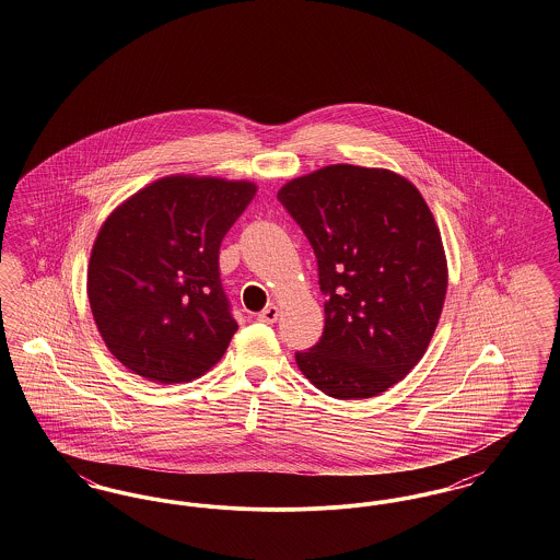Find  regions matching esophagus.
<instances>
[{"label":"esophagus","instance_id":"esophagus-1","mask_svg":"<svg viewBox=\"0 0 560 560\" xmlns=\"http://www.w3.org/2000/svg\"><path fill=\"white\" fill-rule=\"evenodd\" d=\"M277 317H279V308H277L275 304H270V306H267V308L258 315V320H260V323H275Z\"/></svg>","mask_w":560,"mask_h":560}]
</instances>
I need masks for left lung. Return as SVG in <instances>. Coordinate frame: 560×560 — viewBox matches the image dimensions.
<instances>
[{"instance_id":"1","label":"left lung","mask_w":560,"mask_h":560,"mask_svg":"<svg viewBox=\"0 0 560 560\" xmlns=\"http://www.w3.org/2000/svg\"><path fill=\"white\" fill-rule=\"evenodd\" d=\"M277 199L317 256L325 329L295 363L334 399H370L424 357L447 293V262L420 190L399 174L329 165Z\"/></svg>"}]
</instances>
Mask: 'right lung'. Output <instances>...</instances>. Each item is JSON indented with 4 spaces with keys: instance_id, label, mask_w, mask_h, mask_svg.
<instances>
[{
    "instance_id": "add662e5",
    "label": "right lung",
    "mask_w": 560,
    "mask_h": 560,
    "mask_svg": "<svg viewBox=\"0 0 560 560\" xmlns=\"http://www.w3.org/2000/svg\"><path fill=\"white\" fill-rule=\"evenodd\" d=\"M254 195L243 180L170 176L105 220L88 298L105 345L130 372L180 384L220 361L240 327L220 281V243Z\"/></svg>"
}]
</instances>
